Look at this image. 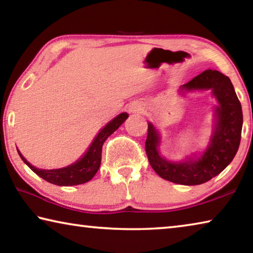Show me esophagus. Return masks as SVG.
Instances as JSON below:
<instances>
[{
  "instance_id": "obj_1",
  "label": "esophagus",
  "mask_w": 253,
  "mask_h": 253,
  "mask_svg": "<svg viewBox=\"0 0 253 253\" xmlns=\"http://www.w3.org/2000/svg\"><path fill=\"white\" fill-rule=\"evenodd\" d=\"M129 111L130 113H142L144 111V106L140 104H134L129 108Z\"/></svg>"
}]
</instances>
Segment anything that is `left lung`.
<instances>
[{
	"mask_svg": "<svg viewBox=\"0 0 253 253\" xmlns=\"http://www.w3.org/2000/svg\"><path fill=\"white\" fill-rule=\"evenodd\" d=\"M216 98L215 126L209 146L200 157H187L175 163L160 155L161 137L152 123L145 149L153 169L166 181L182 185H199L219 175L237 154L241 140L243 115L241 104L229 77L216 70H205L179 87V92L209 90Z\"/></svg>",
	"mask_w": 253,
	"mask_h": 253,
	"instance_id": "left-lung-1",
	"label": "left lung"
}]
</instances>
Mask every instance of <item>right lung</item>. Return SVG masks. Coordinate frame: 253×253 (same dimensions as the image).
<instances>
[{
	"instance_id": "1",
	"label": "right lung",
	"mask_w": 253,
	"mask_h": 253,
	"mask_svg": "<svg viewBox=\"0 0 253 253\" xmlns=\"http://www.w3.org/2000/svg\"><path fill=\"white\" fill-rule=\"evenodd\" d=\"M128 118L127 113L119 114L117 117H115L113 121H110L107 125L101 128L98 135L95 137L93 142L89 146L88 151L85 152L84 155L77 161L74 164L62 169H37L36 166L30 164L25 160L22 154L18 153L22 161L31 169L34 173L39 175L44 181L51 184L59 186H71V185H79L85 182L90 181L95 176L97 170L99 169L101 163V149L105 140L113 134L115 130H117L119 126Z\"/></svg>"
}]
</instances>
